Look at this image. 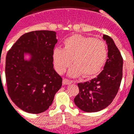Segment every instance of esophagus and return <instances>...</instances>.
I'll return each instance as SVG.
<instances>
[{"instance_id":"1","label":"esophagus","mask_w":134,"mask_h":134,"mask_svg":"<svg viewBox=\"0 0 134 134\" xmlns=\"http://www.w3.org/2000/svg\"><path fill=\"white\" fill-rule=\"evenodd\" d=\"M63 84H65V85H69V84H71L72 83V81L71 80H69V79H63Z\"/></svg>"}]
</instances>
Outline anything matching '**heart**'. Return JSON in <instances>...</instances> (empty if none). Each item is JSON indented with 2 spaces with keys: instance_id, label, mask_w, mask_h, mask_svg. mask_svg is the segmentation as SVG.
<instances>
[{
  "instance_id": "heart-1",
  "label": "heart",
  "mask_w": 134,
  "mask_h": 134,
  "mask_svg": "<svg viewBox=\"0 0 134 134\" xmlns=\"http://www.w3.org/2000/svg\"><path fill=\"white\" fill-rule=\"evenodd\" d=\"M108 46L103 40L75 34L64 41V48H55L53 52L54 65L63 74L71 65L69 75L85 77L98 74L107 60Z\"/></svg>"
}]
</instances>
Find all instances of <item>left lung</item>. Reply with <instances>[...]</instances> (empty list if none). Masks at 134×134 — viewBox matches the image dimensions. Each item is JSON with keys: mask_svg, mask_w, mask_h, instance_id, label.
I'll use <instances>...</instances> for the list:
<instances>
[{"mask_svg": "<svg viewBox=\"0 0 134 134\" xmlns=\"http://www.w3.org/2000/svg\"><path fill=\"white\" fill-rule=\"evenodd\" d=\"M108 44V59L104 69L97 77L79 83V93L74 99L80 110L98 112L111 104L119 91L122 79L123 58L112 38L103 35Z\"/></svg>", "mask_w": 134, "mask_h": 134, "instance_id": "1", "label": "left lung"}]
</instances>
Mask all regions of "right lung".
Returning <instances> with one entry per match:
<instances>
[{"label": "right lung", "instance_id": "1", "mask_svg": "<svg viewBox=\"0 0 134 134\" xmlns=\"http://www.w3.org/2000/svg\"><path fill=\"white\" fill-rule=\"evenodd\" d=\"M57 42L53 31H34L22 35L8 51L5 61L8 95L25 112L38 114L48 110L62 86L63 79L53 64ZM25 53L30 54V60H24Z\"/></svg>", "mask_w": 134, "mask_h": 134}]
</instances>
